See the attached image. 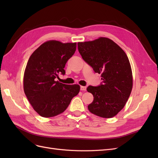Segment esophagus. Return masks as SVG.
<instances>
[{"label":"esophagus","mask_w":158,"mask_h":158,"mask_svg":"<svg viewBox=\"0 0 158 158\" xmlns=\"http://www.w3.org/2000/svg\"><path fill=\"white\" fill-rule=\"evenodd\" d=\"M80 90L86 91V87H85V86H81L80 87Z\"/></svg>","instance_id":"1"}]
</instances>
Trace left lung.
Returning <instances> with one entry per match:
<instances>
[{
    "mask_svg": "<svg viewBox=\"0 0 158 158\" xmlns=\"http://www.w3.org/2000/svg\"><path fill=\"white\" fill-rule=\"evenodd\" d=\"M78 49L95 73L102 74L103 80L99 86L87 88L94 95L88 110L100 117H114L125 107L132 89V73L127 54L113 40L103 37L78 42Z\"/></svg>",
    "mask_w": 158,
    "mask_h": 158,
    "instance_id": "1",
    "label": "left lung"
}]
</instances>
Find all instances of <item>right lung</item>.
<instances>
[{"instance_id": "obj_1", "label": "right lung", "mask_w": 158, "mask_h": 158, "mask_svg": "<svg viewBox=\"0 0 158 158\" xmlns=\"http://www.w3.org/2000/svg\"><path fill=\"white\" fill-rule=\"evenodd\" d=\"M76 49V43L49 40L38 47L28 60L23 74V90L40 116L49 118L63 113L78 94V84L56 81L59 74H65V64Z\"/></svg>"}]
</instances>
